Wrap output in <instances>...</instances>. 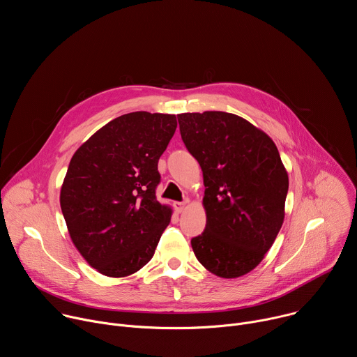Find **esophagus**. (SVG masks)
Here are the masks:
<instances>
[{"instance_id":"obj_1","label":"esophagus","mask_w":357,"mask_h":357,"mask_svg":"<svg viewBox=\"0 0 357 357\" xmlns=\"http://www.w3.org/2000/svg\"><path fill=\"white\" fill-rule=\"evenodd\" d=\"M174 208H175V211H176L178 213H181V212H183L185 208H186V202H175V203H174Z\"/></svg>"}]
</instances>
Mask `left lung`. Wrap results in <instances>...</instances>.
Returning a JSON list of instances; mask_svg holds the SVG:
<instances>
[{"instance_id":"left-lung-1","label":"left lung","mask_w":357,"mask_h":357,"mask_svg":"<svg viewBox=\"0 0 357 357\" xmlns=\"http://www.w3.org/2000/svg\"><path fill=\"white\" fill-rule=\"evenodd\" d=\"M178 121L206 188V227L190 240L195 256L218 277H241L263 261L284 222L288 174L280 152L231 113H183Z\"/></svg>"}]
</instances>
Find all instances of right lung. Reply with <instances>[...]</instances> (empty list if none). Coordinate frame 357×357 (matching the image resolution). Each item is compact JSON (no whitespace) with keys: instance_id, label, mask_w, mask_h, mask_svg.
Returning <instances> with one entry per match:
<instances>
[{"instance_id":"obj_1","label":"right lung","mask_w":357,"mask_h":357,"mask_svg":"<svg viewBox=\"0 0 357 357\" xmlns=\"http://www.w3.org/2000/svg\"><path fill=\"white\" fill-rule=\"evenodd\" d=\"M176 126L175 114L128 113L73 154L61 208L75 247L100 274L127 277L154 256L172 216L155 197L158 160Z\"/></svg>"}]
</instances>
